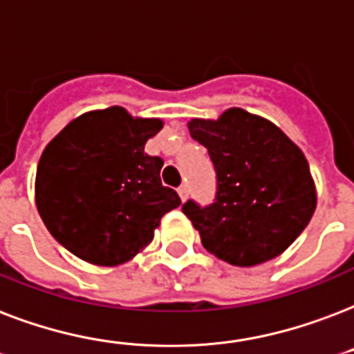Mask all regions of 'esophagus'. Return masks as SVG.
Wrapping results in <instances>:
<instances>
[{
    "instance_id": "esophagus-1",
    "label": "esophagus",
    "mask_w": 354,
    "mask_h": 354,
    "mask_svg": "<svg viewBox=\"0 0 354 354\" xmlns=\"http://www.w3.org/2000/svg\"><path fill=\"white\" fill-rule=\"evenodd\" d=\"M178 195H180V198H182V201H185V198H187L189 189H187V185H185V183H183V185H180V187H178Z\"/></svg>"
}]
</instances>
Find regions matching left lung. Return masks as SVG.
<instances>
[{
    "label": "left lung",
    "mask_w": 354,
    "mask_h": 354,
    "mask_svg": "<svg viewBox=\"0 0 354 354\" xmlns=\"http://www.w3.org/2000/svg\"><path fill=\"white\" fill-rule=\"evenodd\" d=\"M189 131L207 148L215 169L212 204L191 198L182 206L206 250L239 267L284 252L315 209L304 153L274 124L239 107L217 120L195 118Z\"/></svg>",
    "instance_id": "obj_1"
}]
</instances>
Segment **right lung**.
Here are the masks:
<instances>
[{"instance_id": "obj_1", "label": "right lung", "mask_w": 354, "mask_h": 354, "mask_svg": "<svg viewBox=\"0 0 354 354\" xmlns=\"http://www.w3.org/2000/svg\"><path fill=\"white\" fill-rule=\"evenodd\" d=\"M161 120L122 107L81 115L44 148L37 207L64 249L96 266H118L152 241L161 217L182 204L161 183L163 159L145 153Z\"/></svg>"}]
</instances>
